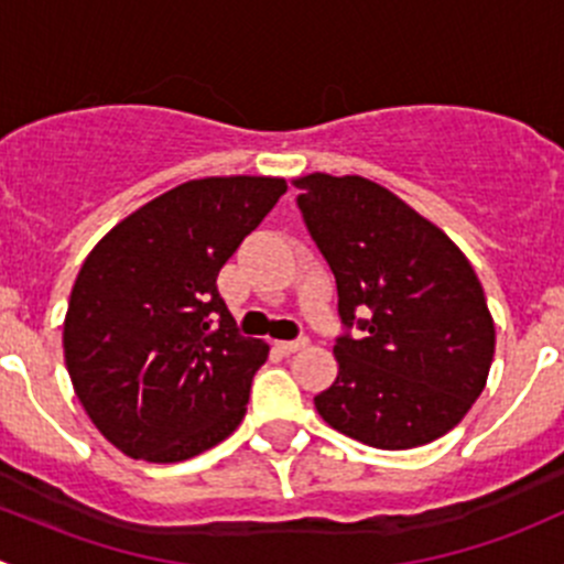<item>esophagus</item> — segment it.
Wrapping results in <instances>:
<instances>
[{"label":"esophagus","instance_id":"1","mask_svg":"<svg viewBox=\"0 0 564 564\" xmlns=\"http://www.w3.org/2000/svg\"><path fill=\"white\" fill-rule=\"evenodd\" d=\"M308 346V338H297V340H275V349L281 355H294V351L305 349Z\"/></svg>","mask_w":564,"mask_h":564}]
</instances>
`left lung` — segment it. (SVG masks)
I'll use <instances>...</instances> for the list:
<instances>
[{
  "mask_svg": "<svg viewBox=\"0 0 564 564\" xmlns=\"http://www.w3.org/2000/svg\"><path fill=\"white\" fill-rule=\"evenodd\" d=\"M308 235L338 286V377L314 398L340 434L409 451L456 429L486 388L494 318L469 259L366 176L294 180ZM357 326L361 335L350 338Z\"/></svg>",
  "mask_w": 564,
  "mask_h": 564,
  "instance_id": "1",
  "label": "left lung"
}]
</instances>
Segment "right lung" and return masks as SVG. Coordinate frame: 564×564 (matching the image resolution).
<instances>
[{
  "instance_id": "1",
  "label": "right lung",
  "mask_w": 564,
  "mask_h": 564,
  "mask_svg": "<svg viewBox=\"0 0 564 564\" xmlns=\"http://www.w3.org/2000/svg\"><path fill=\"white\" fill-rule=\"evenodd\" d=\"M283 193L281 176L191 180L87 256L67 303L65 366L89 420L124 456L174 464L242 423L270 346L240 335L218 272Z\"/></svg>"
}]
</instances>
